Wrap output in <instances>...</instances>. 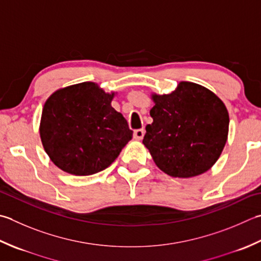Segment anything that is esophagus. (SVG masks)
<instances>
[{"instance_id":"34e87169","label":"esophagus","mask_w":261,"mask_h":261,"mask_svg":"<svg viewBox=\"0 0 261 261\" xmlns=\"http://www.w3.org/2000/svg\"><path fill=\"white\" fill-rule=\"evenodd\" d=\"M144 136H145V131L142 129H138L134 132V138L136 140H141L142 138H144Z\"/></svg>"}]
</instances>
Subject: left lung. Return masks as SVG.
<instances>
[{
	"instance_id": "1",
	"label": "left lung",
	"mask_w": 261,
	"mask_h": 261,
	"mask_svg": "<svg viewBox=\"0 0 261 261\" xmlns=\"http://www.w3.org/2000/svg\"><path fill=\"white\" fill-rule=\"evenodd\" d=\"M152 123L142 144L161 171L188 178L207 172L227 141L229 117L225 104L200 86L181 81L167 95L152 94Z\"/></svg>"
}]
</instances>
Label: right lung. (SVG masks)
<instances>
[{"instance_id":"1","label":"right lung","mask_w":261,"mask_h":261,"mask_svg":"<svg viewBox=\"0 0 261 261\" xmlns=\"http://www.w3.org/2000/svg\"><path fill=\"white\" fill-rule=\"evenodd\" d=\"M95 83L56 90L45 101L39 134L46 154L61 170L85 176L105 170L132 139L126 120Z\"/></svg>"}]
</instances>
